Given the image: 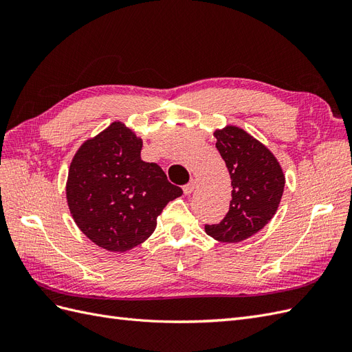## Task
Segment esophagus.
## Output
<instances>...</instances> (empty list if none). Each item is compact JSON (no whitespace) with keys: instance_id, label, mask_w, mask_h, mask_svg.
<instances>
[{"instance_id":"obj_1","label":"esophagus","mask_w":352,"mask_h":352,"mask_svg":"<svg viewBox=\"0 0 352 352\" xmlns=\"http://www.w3.org/2000/svg\"><path fill=\"white\" fill-rule=\"evenodd\" d=\"M195 188H197V180H190V182H189L188 185H185V186H184V192H185V195L192 194L194 190H195Z\"/></svg>"}]
</instances>
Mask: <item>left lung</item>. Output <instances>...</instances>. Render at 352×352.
Returning a JSON list of instances; mask_svg holds the SVG:
<instances>
[{
    "mask_svg": "<svg viewBox=\"0 0 352 352\" xmlns=\"http://www.w3.org/2000/svg\"><path fill=\"white\" fill-rule=\"evenodd\" d=\"M216 148L225 160L232 180V199L219 225H206L216 241L235 243L260 232L278 211L285 175L267 146L238 126L214 132Z\"/></svg>",
    "mask_w": 352,
    "mask_h": 352,
    "instance_id": "left-lung-1",
    "label": "left lung"
}]
</instances>
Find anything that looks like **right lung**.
<instances>
[{
    "instance_id": "add662e5",
    "label": "right lung",
    "mask_w": 352,
    "mask_h": 352,
    "mask_svg": "<svg viewBox=\"0 0 352 352\" xmlns=\"http://www.w3.org/2000/svg\"><path fill=\"white\" fill-rule=\"evenodd\" d=\"M142 140L122 122L85 141L74 154L66 197L78 228L95 245L124 252L153 235L157 217L184 192L155 163L141 160Z\"/></svg>"
}]
</instances>
